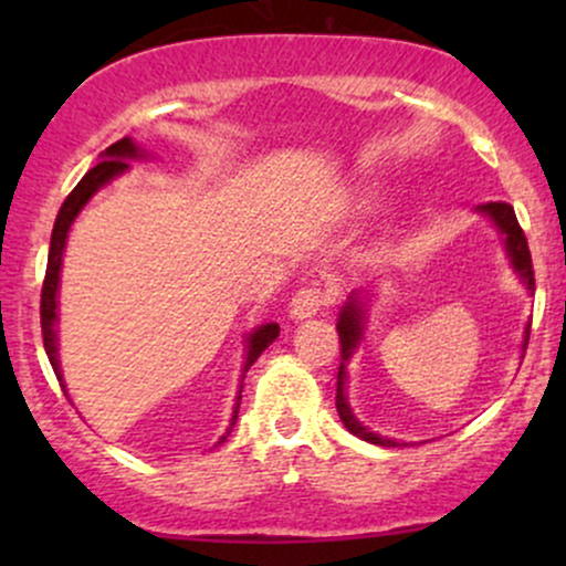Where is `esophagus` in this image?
Segmentation results:
<instances>
[{
	"label": "esophagus",
	"mask_w": 566,
	"mask_h": 566,
	"mask_svg": "<svg viewBox=\"0 0 566 566\" xmlns=\"http://www.w3.org/2000/svg\"><path fill=\"white\" fill-rule=\"evenodd\" d=\"M333 301V287L327 284H308V287H301L295 292V297H292L290 303V319L295 322H303L308 319V316L319 314L322 305H327Z\"/></svg>",
	"instance_id": "34e87169"
}]
</instances>
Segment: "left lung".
<instances>
[{
	"label": "left lung",
	"mask_w": 566,
	"mask_h": 566,
	"mask_svg": "<svg viewBox=\"0 0 566 566\" xmlns=\"http://www.w3.org/2000/svg\"><path fill=\"white\" fill-rule=\"evenodd\" d=\"M479 216H484L495 226L500 239H503L505 255H509L511 269L516 271V276L522 279V284L527 287L530 295H535V274H532V258H530V247H527V237H524L522 226H518L516 212L509 201H486V205L476 207ZM369 303H373V290H354L343 303L340 314H337V335H340V369H337V396H335V407L337 415H340L343 426L348 428L354 437L369 441V444L378 447H399V441L380 437V433L369 431L367 426L359 423V418L354 415V409L348 405V361L350 356L356 354V348L361 346L365 340V329L369 324ZM527 337H530V327L524 329V343L522 348H527Z\"/></svg>",
	"instance_id": "obj_1"
}]
</instances>
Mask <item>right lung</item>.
<instances>
[{
	"mask_svg": "<svg viewBox=\"0 0 566 566\" xmlns=\"http://www.w3.org/2000/svg\"><path fill=\"white\" fill-rule=\"evenodd\" d=\"M151 154L146 148H140L133 138H122L116 140L114 146H108L106 151L101 154V161L90 170L84 178L76 184L74 191L69 193L66 201H63L61 212H57L55 226H53V239H50V255H48V274H44V287H42V337H44V350H48V359L53 365L57 380H61L63 391H66V382H63V369H61V356H57V290H61V269H63V252H66V242H69V231L74 226V220L80 212L84 210L90 199L101 191L103 186L112 184L114 178H119L122 172L129 170V161H143L148 159ZM279 335V324L269 322L261 324V327L252 329L250 335L244 337L247 348H244V367H242V380L244 373L258 361V356L263 354L271 343L276 340ZM239 401H242V386H239L237 394V405H233V415L231 423L226 428L223 437L218 439V444H223L229 439L231 428L237 426L239 418ZM216 444V447H218Z\"/></svg>",
	"mask_w": 566,
	"mask_h": 566,
	"instance_id": "add662e5",
	"label": "right lung"
}]
</instances>
